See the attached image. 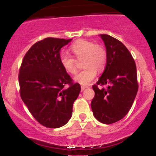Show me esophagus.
Returning <instances> with one entry per match:
<instances>
[{"mask_svg": "<svg viewBox=\"0 0 156 156\" xmlns=\"http://www.w3.org/2000/svg\"><path fill=\"white\" fill-rule=\"evenodd\" d=\"M87 88V87H86V86H81V91H83L84 89H86Z\"/></svg>", "mask_w": 156, "mask_h": 156, "instance_id": "34e87169", "label": "esophagus"}]
</instances>
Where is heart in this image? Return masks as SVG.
<instances>
[{"label":"heart","mask_w":156,"mask_h":156,"mask_svg":"<svg viewBox=\"0 0 156 156\" xmlns=\"http://www.w3.org/2000/svg\"><path fill=\"white\" fill-rule=\"evenodd\" d=\"M70 51L76 59L83 58V70L75 76L74 80L82 85H88L95 78L97 69L102 70L107 62V53L101 44H94L92 41L81 39L70 46ZM60 63L67 73H77L76 61L69 53L62 52L59 56Z\"/></svg>","instance_id":"obj_1"}]
</instances>
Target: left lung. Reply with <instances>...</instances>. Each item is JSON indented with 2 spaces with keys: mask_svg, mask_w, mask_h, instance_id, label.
I'll return each instance as SVG.
<instances>
[{
  "mask_svg": "<svg viewBox=\"0 0 156 156\" xmlns=\"http://www.w3.org/2000/svg\"><path fill=\"white\" fill-rule=\"evenodd\" d=\"M106 48L105 70L92 86L94 97L91 103L93 115L104 124L118 122L128 114L136 96L139 84L135 61L120 41L100 34ZM106 85V88H98Z\"/></svg>",
  "mask_w": 156,
  "mask_h": 156,
  "instance_id": "1",
  "label": "left lung"
}]
</instances>
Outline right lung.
<instances>
[{
  "mask_svg": "<svg viewBox=\"0 0 156 156\" xmlns=\"http://www.w3.org/2000/svg\"><path fill=\"white\" fill-rule=\"evenodd\" d=\"M71 40L48 37L36 42L20 68L21 99L36 120L46 128H60L69 120L80 93V84L73 82L59 60L61 48Z\"/></svg>",
  "mask_w": 156,
  "mask_h": 156,
  "instance_id": "obj_1",
  "label": "right lung"
}]
</instances>
